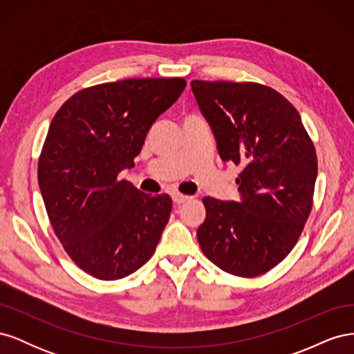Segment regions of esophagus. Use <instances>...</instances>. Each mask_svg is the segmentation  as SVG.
I'll use <instances>...</instances> for the list:
<instances>
[{
    "mask_svg": "<svg viewBox=\"0 0 354 354\" xmlns=\"http://www.w3.org/2000/svg\"><path fill=\"white\" fill-rule=\"evenodd\" d=\"M190 199V196H186V195H181V194H173V201L176 202V203H185V202H187Z\"/></svg>",
    "mask_w": 354,
    "mask_h": 354,
    "instance_id": "1",
    "label": "esophagus"
}]
</instances>
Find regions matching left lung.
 Segmentation results:
<instances>
[{"label":"left lung","mask_w":354,"mask_h":354,"mask_svg":"<svg viewBox=\"0 0 354 354\" xmlns=\"http://www.w3.org/2000/svg\"><path fill=\"white\" fill-rule=\"evenodd\" d=\"M199 109L224 162L241 165V201L202 199L196 236L221 270L254 277L295 246L312 211L317 177L313 142L294 106L255 82L192 81Z\"/></svg>","instance_id":"1"}]
</instances>
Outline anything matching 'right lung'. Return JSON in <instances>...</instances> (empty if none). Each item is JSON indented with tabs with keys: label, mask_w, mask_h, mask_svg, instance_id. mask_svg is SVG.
Masks as SVG:
<instances>
[{
	"label": "right lung",
	"mask_w": 354,
	"mask_h": 354,
	"mask_svg": "<svg viewBox=\"0 0 354 354\" xmlns=\"http://www.w3.org/2000/svg\"><path fill=\"white\" fill-rule=\"evenodd\" d=\"M186 87L183 78L106 82L75 93L53 118L38 160L48 218L78 267L102 281L134 273L153 255L173 201L118 180L147 131Z\"/></svg>",
	"instance_id": "right-lung-1"
}]
</instances>
